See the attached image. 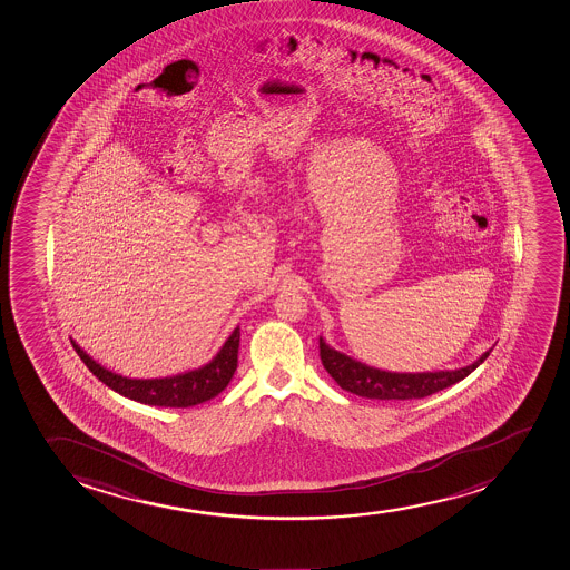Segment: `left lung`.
<instances>
[{
    "instance_id": "obj_1",
    "label": "left lung",
    "mask_w": 570,
    "mask_h": 570,
    "mask_svg": "<svg viewBox=\"0 0 570 570\" xmlns=\"http://www.w3.org/2000/svg\"><path fill=\"white\" fill-rule=\"evenodd\" d=\"M490 352H485L469 367L458 368V371L387 373V371L367 367L363 363L355 362L348 355L330 348L320 338V360L338 386L360 397L379 399V401H411V399L429 397L469 376L480 363L484 362Z\"/></svg>"
}]
</instances>
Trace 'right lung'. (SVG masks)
Returning a JSON list of instances; mask_svg holds the SVG:
<instances>
[{"instance_id": "obj_1", "label": "right lung", "mask_w": 570, "mask_h": 570, "mask_svg": "<svg viewBox=\"0 0 570 570\" xmlns=\"http://www.w3.org/2000/svg\"><path fill=\"white\" fill-rule=\"evenodd\" d=\"M239 327L233 331L220 352L215 355L213 362L205 367L196 368L190 373L177 374L171 379L135 380L126 379L120 374L110 373L94 362L79 344H73L75 352L86 367L96 374L105 386L120 393L124 397L134 399L139 403L154 404V406H171V409H186L205 403L208 399L216 397L226 390L237 368V354H239Z\"/></svg>"}]
</instances>
